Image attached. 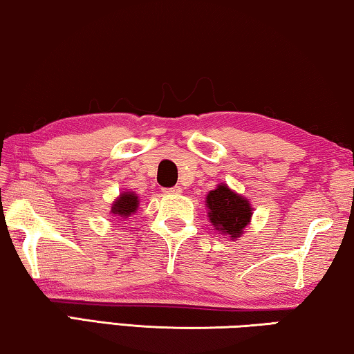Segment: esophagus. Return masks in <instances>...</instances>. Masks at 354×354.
<instances>
[{
  "mask_svg": "<svg viewBox=\"0 0 354 354\" xmlns=\"http://www.w3.org/2000/svg\"><path fill=\"white\" fill-rule=\"evenodd\" d=\"M166 194H180L182 193V189H180V187H172V188H165L163 189Z\"/></svg>",
  "mask_w": 354,
  "mask_h": 354,
  "instance_id": "obj_1",
  "label": "esophagus"
}]
</instances>
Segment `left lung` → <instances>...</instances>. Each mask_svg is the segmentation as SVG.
I'll list each match as a JSON object with an SVG mask.
<instances>
[{"mask_svg": "<svg viewBox=\"0 0 354 354\" xmlns=\"http://www.w3.org/2000/svg\"><path fill=\"white\" fill-rule=\"evenodd\" d=\"M205 207L213 227L229 239H240L251 223V202L225 183H219L215 189L208 191Z\"/></svg>", "mask_w": 354, "mask_h": 354, "instance_id": "obj_1", "label": "left lung"}]
</instances>
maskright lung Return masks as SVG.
<instances>
[{
    "label": "right lung",
    "instance_id": "obj_1",
    "mask_svg": "<svg viewBox=\"0 0 354 354\" xmlns=\"http://www.w3.org/2000/svg\"><path fill=\"white\" fill-rule=\"evenodd\" d=\"M139 207V196L133 191H122L111 204L109 215L118 216V219H127L136 213Z\"/></svg>",
    "mask_w": 354,
    "mask_h": 354
}]
</instances>
